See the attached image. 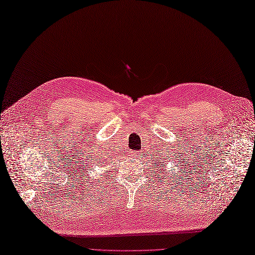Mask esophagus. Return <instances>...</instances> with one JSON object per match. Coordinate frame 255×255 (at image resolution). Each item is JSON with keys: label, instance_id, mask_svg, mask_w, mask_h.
Listing matches in <instances>:
<instances>
[{"label": "esophagus", "instance_id": "34e87169", "mask_svg": "<svg viewBox=\"0 0 255 255\" xmlns=\"http://www.w3.org/2000/svg\"><path fill=\"white\" fill-rule=\"evenodd\" d=\"M134 156H136V153H134ZM134 156H133V157H134Z\"/></svg>", "mask_w": 255, "mask_h": 255}]
</instances>
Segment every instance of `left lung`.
Returning a JSON list of instances; mask_svg holds the SVG:
<instances>
[{"label":"left lung","instance_id":"1","mask_svg":"<svg viewBox=\"0 0 255 255\" xmlns=\"http://www.w3.org/2000/svg\"><path fill=\"white\" fill-rule=\"evenodd\" d=\"M163 167H164V166H163Z\"/></svg>","mask_w":255,"mask_h":255}]
</instances>
